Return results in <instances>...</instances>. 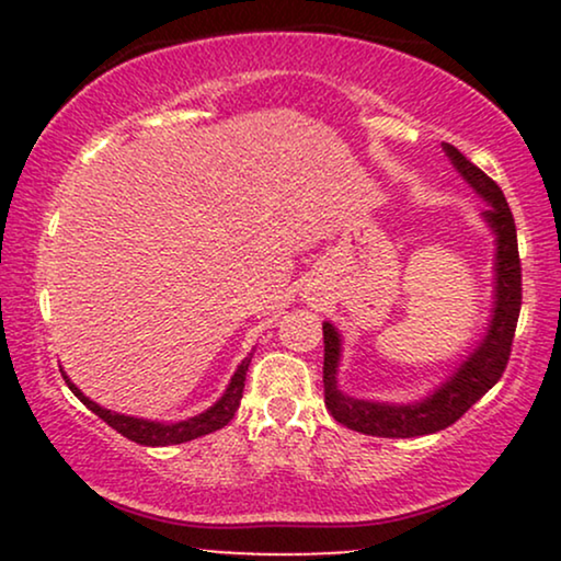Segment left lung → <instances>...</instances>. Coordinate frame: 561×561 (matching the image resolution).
<instances>
[{
	"label": "left lung",
	"mask_w": 561,
	"mask_h": 561,
	"mask_svg": "<svg viewBox=\"0 0 561 561\" xmlns=\"http://www.w3.org/2000/svg\"><path fill=\"white\" fill-rule=\"evenodd\" d=\"M455 171L470 183L474 194L488 204L480 219L495 237L493 257V311L474 350L444 378L439 386L413 403H388L355 398L340 388L342 334L332 321H324V403L332 416L352 432L388 439L436 434L470 411L490 388L501 380L508 365L513 334L520 313V260L516 221L497 183L470 163L455 145L442 142Z\"/></svg>",
	"instance_id": "left-lung-1"
}]
</instances>
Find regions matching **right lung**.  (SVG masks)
I'll use <instances>...</instances> for the list:
<instances>
[{
    "label": "right lung",
    "instance_id": "1",
    "mask_svg": "<svg viewBox=\"0 0 561 561\" xmlns=\"http://www.w3.org/2000/svg\"><path fill=\"white\" fill-rule=\"evenodd\" d=\"M250 359H252V352L242 359L240 365H237L232 380H229L227 390H225V393H221V398H219L217 403L209 405V409L202 411V413H196V416L183 419V421H173V424H168V421L125 416V413L104 409V405H99L96 401H91L89 396H83L81 390L73 386L71 378H68L64 370H60V375H64L66 386L71 388V393L79 398V401L87 405L89 411H94L99 419L106 421V424H110L114 432H119L122 436H127L129 442L142 444V447H168V444H183V442L198 439V436L217 432V428L227 426L229 421H232L234 411L240 409L242 390H244V375H248Z\"/></svg>",
    "mask_w": 561,
    "mask_h": 561
}]
</instances>
